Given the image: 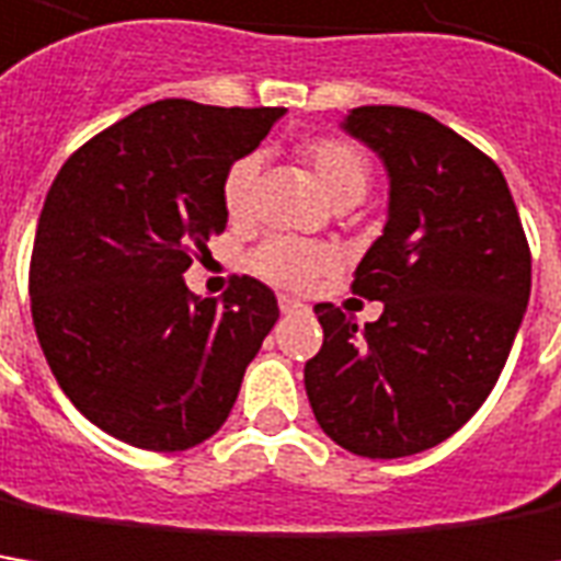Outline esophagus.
Instances as JSON below:
<instances>
[{
	"mask_svg": "<svg viewBox=\"0 0 561 561\" xmlns=\"http://www.w3.org/2000/svg\"><path fill=\"white\" fill-rule=\"evenodd\" d=\"M277 306H280V311H284V314H296V311H308L306 302H299V299H293V296H280V299H277Z\"/></svg>",
	"mask_w": 561,
	"mask_h": 561,
	"instance_id": "34e87169",
	"label": "esophagus"
}]
</instances>
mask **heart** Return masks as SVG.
Returning <instances> with one entry per match:
<instances>
[{
	"mask_svg": "<svg viewBox=\"0 0 561 561\" xmlns=\"http://www.w3.org/2000/svg\"><path fill=\"white\" fill-rule=\"evenodd\" d=\"M306 160L324 194L336 206H355L367 194L370 184V163L364 150L345 138H314L302 148ZM255 179H259V157L247 153L231 163L221 182V201L228 216L243 219L253 209ZM333 250L324 243H308L296 237H272L253 253V268L272 284L289 289L308 287L318 274L333 265Z\"/></svg>",
	"mask_w": 561,
	"mask_h": 561,
	"instance_id": "b5f03b06",
	"label": "heart"
}]
</instances>
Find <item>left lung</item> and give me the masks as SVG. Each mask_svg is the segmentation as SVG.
Returning <instances> with one entry per match:
<instances>
[{
	"mask_svg": "<svg viewBox=\"0 0 561 561\" xmlns=\"http://www.w3.org/2000/svg\"><path fill=\"white\" fill-rule=\"evenodd\" d=\"M342 131L389 175L382 234L352 284L382 314L358 327L314 306L324 345L306 392L336 445L394 460L442 445L491 394L528 308L531 253L497 163L438 119L370 104Z\"/></svg>",
	"mask_w": 561,
	"mask_h": 561,
	"instance_id": "1",
	"label": "left lung"
}]
</instances>
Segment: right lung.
I'll list each match as a JSON object with an SVG mask.
<instances>
[{
  "mask_svg": "<svg viewBox=\"0 0 561 561\" xmlns=\"http://www.w3.org/2000/svg\"><path fill=\"white\" fill-rule=\"evenodd\" d=\"M284 107L153 101L67 160L30 259L43 355L89 423L145 450L216 435L280 308L255 277L219 299L182 274L225 231L221 182Z\"/></svg>",
  "mask_w": 561,
  "mask_h": 561,
  "instance_id": "1",
  "label": "right lung"
}]
</instances>
